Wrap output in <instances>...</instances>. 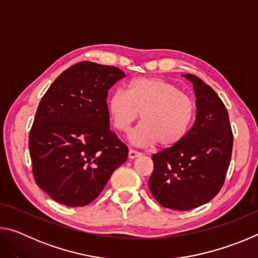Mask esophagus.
Returning <instances> with one entry per match:
<instances>
[{
	"instance_id": "esophagus-1",
	"label": "esophagus",
	"mask_w": 258,
	"mask_h": 258,
	"mask_svg": "<svg viewBox=\"0 0 258 258\" xmlns=\"http://www.w3.org/2000/svg\"><path fill=\"white\" fill-rule=\"evenodd\" d=\"M140 156H141V152H139L137 150H133V149H130L128 158L134 159V158H137V157H140Z\"/></svg>"
}]
</instances>
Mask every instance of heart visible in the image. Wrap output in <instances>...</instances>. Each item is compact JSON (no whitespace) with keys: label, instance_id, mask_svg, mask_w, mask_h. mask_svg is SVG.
<instances>
[{"label":"heart","instance_id":"heart-1","mask_svg":"<svg viewBox=\"0 0 258 258\" xmlns=\"http://www.w3.org/2000/svg\"><path fill=\"white\" fill-rule=\"evenodd\" d=\"M108 112L113 127L127 132L140 117L142 123L130 134L137 146L164 148L180 143L189 132L196 104L189 95L171 82L156 77H137L127 91L116 90L108 98Z\"/></svg>","mask_w":258,"mask_h":258}]
</instances>
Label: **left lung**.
<instances>
[{
	"mask_svg": "<svg viewBox=\"0 0 258 258\" xmlns=\"http://www.w3.org/2000/svg\"><path fill=\"white\" fill-rule=\"evenodd\" d=\"M194 85L195 123L176 146L152 156L149 189L161 206L189 211L206 204L223 186L231 160L233 134L224 103L199 77L182 75Z\"/></svg>",
	"mask_w": 258,
	"mask_h": 258,
	"instance_id": "obj_1",
	"label": "left lung"
}]
</instances>
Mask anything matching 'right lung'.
Here are the masks:
<instances>
[{"mask_svg":"<svg viewBox=\"0 0 258 258\" xmlns=\"http://www.w3.org/2000/svg\"><path fill=\"white\" fill-rule=\"evenodd\" d=\"M120 69L82 61L46 91L29 133L36 184L56 203L82 207L98 197L128 149L110 130L108 91Z\"/></svg>","mask_w":258,"mask_h":258,"instance_id":"right-lung-1","label":"right lung"}]
</instances>
